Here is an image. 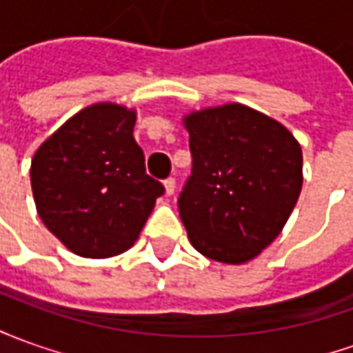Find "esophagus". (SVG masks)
I'll return each mask as SVG.
<instances>
[{"instance_id": "esophagus-1", "label": "esophagus", "mask_w": 353, "mask_h": 353, "mask_svg": "<svg viewBox=\"0 0 353 353\" xmlns=\"http://www.w3.org/2000/svg\"><path fill=\"white\" fill-rule=\"evenodd\" d=\"M163 186H165V194H167V196H172V194H174V188H176V182H174V179H167V181L163 182Z\"/></svg>"}]
</instances>
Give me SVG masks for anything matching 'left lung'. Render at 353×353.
Segmentation results:
<instances>
[{"label": "left lung", "instance_id": "8db88e82", "mask_svg": "<svg viewBox=\"0 0 353 353\" xmlns=\"http://www.w3.org/2000/svg\"><path fill=\"white\" fill-rule=\"evenodd\" d=\"M192 174L179 213L192 246L221 263L254 259L281 234L302 192V148L279 121L242 103L184 117Z\"/></svg>", "mask_w": 353, "mask_h": 353}]
</instances>
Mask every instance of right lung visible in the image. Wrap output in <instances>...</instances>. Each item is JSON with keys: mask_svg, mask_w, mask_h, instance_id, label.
Returning <instances> with one entry per match:
<instances>
[{"mask_svg": "<svg viewBox=\"0 0 353 353\" xmlns=\"http://www.w3.org/2000/svg\"><path fill=\"white\" fill-rule=\"evenodd\" d=\"M134 123V109L94 103L70 117L34 153L30 182L38 215L80 257L126 252L165 192L161 182L145 174Z\"/></svg>", "mask_w": 353, "mask_h": 353, "instance_id": "obj_1", "label": "right lung"}]
</instances>
